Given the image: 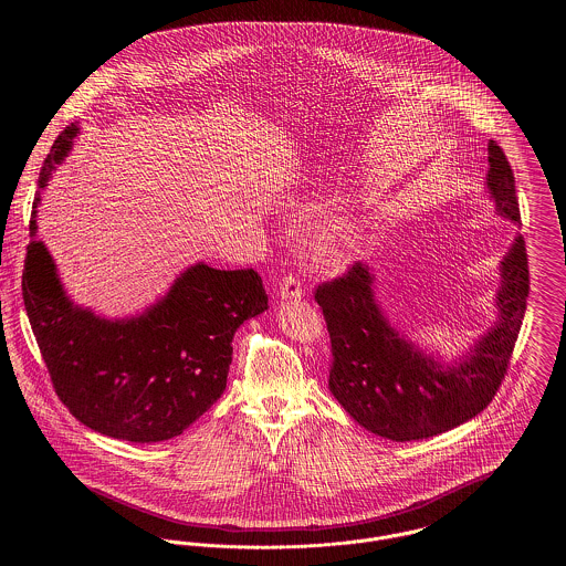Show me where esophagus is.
<instances>
[{"label":"esophagus","mask_w":566,"mask_h":566,"mask_svg":"<svg viewBox=\"0 0 566 566\" xmlns=\"http://www.w3.org/2000/svg\"><path fill=\"white\" fill-rule=\"evenodd\" d=\"M277 293L282 298H298L303 289H301V280L296 277L295 273H286L282 280H280V289Z\"/></svg>","instance_id":"obj_1"}]
</instances>
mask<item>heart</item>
Segmentation results:
<instances>
[{
	"label": "heart",
	"instance_id": "b5f03b06",
	"mask_svg": "<svg viewBox=\"0 0 566 566\" xmlns=\"http://www.w3.org/2000/svg\"><path fill=\"white\" fill-rule=\"evenodd\" d=\"M354 245H356V231L350 224H337L318 243V256L324 263H339L348 259Z\"/></svg>",
	"mask_w": 566,
	"mask_h": 566
}]
</instances>
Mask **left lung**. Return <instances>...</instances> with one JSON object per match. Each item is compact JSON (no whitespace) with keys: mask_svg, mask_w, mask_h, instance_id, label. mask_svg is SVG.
Masks as SVG:
<instances>
[{"mask_svg":"<svg viewBox=\"0 0 566 566\" xmlns=\"http://www.w3.org/2000/svg\"><path fill=\"white\" fill-rule=\"evenodd\" d=\"M488 163L485 185L499 212L520 222L512 165L494 139L488 142ZM501 275L499 323L460 363L446 367L384 318L367 265L354 263L348 273L323 282L314 298L331 337L333 397L360 427L392 441L427 439L475 418L505 379L524 321L531 280L522 235L501 261Z\"/></svg>","mask_w":566,"mask_h":566,"instance_id":"obj_1","label":"left lung"}]
</instances>
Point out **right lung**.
<instances>
[{
  "instance_id": "add662e5",
  "label": "right lung",
  "mask_w": 566,
  "mask_h": 566,
  "mask_svg": "<svg viewBox=\"0 0 566 566\" xmlns=\"http://www.w3.org/2000/svg\"><path fill=\"white\" fill-rule=\"evenodd\" d=\"M76 134L70 125L54 139L40 189ZM40 189L29 222L23 301L56 397L84 427L114 439L178 437L224 392L240 324L268 310L261 275L197 263L142 316L99 318L65 296L46 245L35 240Z\"/></svg>"
}]
</instances>
